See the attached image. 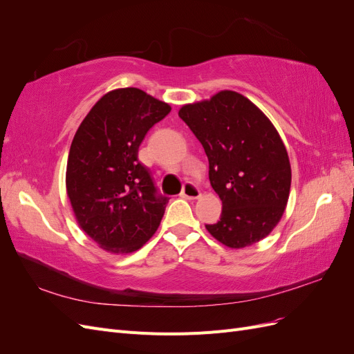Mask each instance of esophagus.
Returning a JSON list of instances; mask_svg holds the SVG:
<instances>
[{
  "mask_svg": "<svg viewBox=\"0 0 354 354\" xmlns=\"http://www.w3.org/2000/svg\"><path fill=\"white\" fill-rule=\"evenodd\" d=\"M181 196L186 199H198L201 196L199 187L195 183H192V181H186L183 190H181Z\"/></svg>",
  "mask_w": 354,
  "mask_h": 354,
  "instance_id": "34e87169",
  "label": "esophagus"
}]
</instances>
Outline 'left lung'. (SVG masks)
Instances as JSON below:
<instances>
[{"instance_id":"obj_1","label":"left lung","mask_w":354,"mask_h":354,"mask_svg":"<svg viewBox=\"0 0 354 354\" xmlns=\"http://www.w3.org/2000/svg\"><path fill=\"white\" fill-rule=\"evenodd\" d=\"M178 116L201 142L209 181L223 209L207 230L229 248H245L269 234L283 216L291 164L279 133L257 106L236 91L185 104Z\"/></svg>"}]
</instances>
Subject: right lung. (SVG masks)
<instances>
[{
    "mask_svg": "<svg viewBox=\"0 0 354 354\" xmlns=\"http://www.w3.org/2000/svg\"><path fill=\"white\" fill-rule=\"evenodd\" d=\"M171 106L138 88L104 94L71 145L66 190L81 229L113 254L137 251L156 232L168 198L158 194L138 147Z\"/></svg>",
    "mask_w": 354,
    "mask_h": 354,
    "instance_id": "1",
    "label": "right lung"
}]
</instances>
